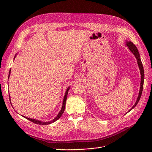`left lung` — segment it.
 <instances>
[{"instance_id": "left-lung-1", "label": "left lung", "mask_w": 152, "mask_h": 152, "mask_svg": "<svg viewBox=\"0 0 152 152\" xmlns=\"http://www.w3.org/2000/svg\"><path fill=\"white\" fill-rule=\"evenodd\" d=\"M127 45L128 46L129 49H130L131 51L134 54V55L135 56V57L136 58V59H137V64H138V66H139V68H140V72H141V87H140V93H139V96L138 97H137V101L135 103V104L133 106L132 108L129 110V111H131V110L132 109L134 108L137 105V103L139 102V101L140 99V98L141 96V94H142V89H143V83H144V70H143V66H142V62L141 61V58H140V53L138 52V50H137V48L136 47V45L133 44L132 42H131V41H129V42H127Z\"/></svg>"}]
</instances>
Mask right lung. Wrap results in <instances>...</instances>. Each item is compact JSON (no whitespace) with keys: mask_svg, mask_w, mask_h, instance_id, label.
Instances as JSON below:
<instances>
[{"mask_svg":"<svg viewBox=\"0 0 152 152\" xmlns=\"http://www.w3.org/2000/svg\"><path fill=\"white\" fill-rule=\"evenodd\" d=\"M10 73H11V70L10 72V73H9V77H10ZM69 89H70V87H68V88L67 89L66 91V93H65V97H64V99H63V106H62V108H61V110L60 112H59L58 113V115H57V117L55 118L54 119H53V121H51L50 122H41V121H37V120H35V119H32V118H27V117H25L26 119H28V121L32 122L33 123H35V124H39V125H48V124H51L53 122H54L55 121H56L58 118H60V117L62 115L64 111H65V103H66V98H67V94H68V90Z\"/></svg>","mask_w":152,"mask_h":152,"instance_id":"add662e5","label":"right lung"}]
</instances>
